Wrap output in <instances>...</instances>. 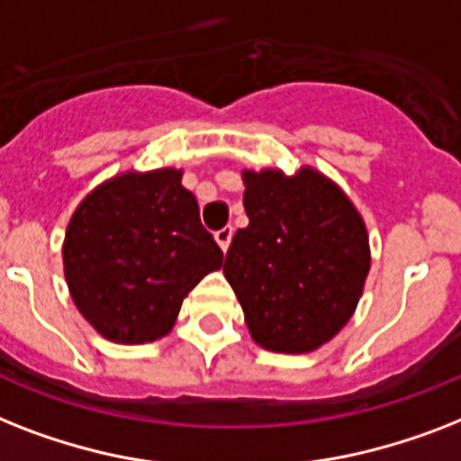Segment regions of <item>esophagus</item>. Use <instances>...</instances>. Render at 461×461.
Instances as JSON below:
<instances>
[{
	"instance_id": "34e87169",
	"label": "esophagus",
	"mask_w": 461,
	"mask_h": 461,
	"mask_svg": "<svg viewBox=\"0 0 461 461\" xmlns=\"http://www.w3.org/2000/svg\"><path fill=\"white\" fill-rule=\"evenodd\" d=\"M231 237H234V227H231V224H227V227H222V230L215 231V241H218V246L222 250L230 249Z\"/></svg>"
}]
</instances>
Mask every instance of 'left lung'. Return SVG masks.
<instances>
[{
    "instance_id": "8db88e82",
    "label": "left lung",
    "mask_w": 461,
    "mask_h": 461,
    "mask_svg": "<svg viewBox=\"0 0 461 461\" xmlns=\"http://www.w3.org/2000/svg\"><path fill=\"white\" fill-rule=\"evenodd\" d=\"M249 227L224 258L249 331L275 353H310L353 317L369 275L360 212L312 167L243 172Z\"/></svg>"
}]
</instances>
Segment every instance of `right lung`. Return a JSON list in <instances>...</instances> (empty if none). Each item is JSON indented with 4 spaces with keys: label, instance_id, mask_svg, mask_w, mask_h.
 I'll use <instances>...</instances> for the list:
<instances>
[{
    "label": "right lung",
    "instance_id": "right-lung-1",
    "mask_svg": "<svg viewBox=\"0 0 461 461\" xmlns=\"http://www.w3.org/2000/svg\"><path fill=\"white\" fill-rule=\"evenodd\" d=\"M222 267V250L182 186V170L125 172L96 186L70 218L63 269L82 317L104 339L170 334L186 294Z\"/></svg>",
    "mask_w": 461,
    "mask_h": 461
}]
</instances>
